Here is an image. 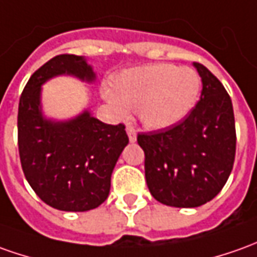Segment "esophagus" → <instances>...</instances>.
<instances>
[{
	"instance_id": "obj_1",
	"label": "esophagus",
	"mask_w": 257,
	"mask_h": 257,
	"mask_svg": "<svg viewBox=\"0 0 257 257\" xmlns=\"http://www.w3.org/2000/svg\"><path fill=\"white\" fill-rule=\"evenodd\" d=\"M126 134H128V138H129V142L134 143L136 142V131L132 126H126Z\"/></svg>"
}]
</instances>
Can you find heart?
Listing matches in <instances>:
<instances>
[{
  "label": "heart",
  "mask_w": 257,
  "mask_h": 257,
  "mask_svg": "<svg viewBox=\"0 0 257 257\" xmlns=\"http://www.w3.org/2000/svg\"><path fill=\"white\" fill-rule=\"evenodd\" d=\"M200 90L201 78L195 70L158 63L119 73L112 80V91L104 90V98L122 118L131 108L145 128L163 129L193 109Z\"/></svg>",
  "instance_id": "obj_1"
}]
</instances>
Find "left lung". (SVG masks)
Masks as SVG:
<instances>
[{
    "instance_id": "1",
    "label": "left lung",
    "mask_w": 257,
    "mask_h": 257,
    "mask_svg": "<svg viewBox=\"0 0 257 257\" xmlns=\"http://www.w3.org/2000/svg\"><path fill=\"white\" fill-rule=\"evenodd\" d=\"M194 67L202 81L197 105L179 123L138 135L151 194L177 208L211 201L231 174L236 149L231 97L205 66Z\"/></svg>"
}]
</instances>
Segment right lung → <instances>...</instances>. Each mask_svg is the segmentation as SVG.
<instances>
[{"mask_svg":"<svg viewBox=\"0 0 257 257\" xmlns=\"http://www.w3.org/2000/svg\"><path fill=\"white\" fill-rule=\"evenodd\" d=\"M60 76L87 84L97 80L84 56H56L36 70L19 98V158L42 201L60 211L83 212L108 198L111 174L129 139L122 123H104L90 108L69 119L46 116L42 85Z\"/></svg>","mask_w":257,"mask_h":257,"instance_id":"add662e5","label":"right lung"}]
</instances>
